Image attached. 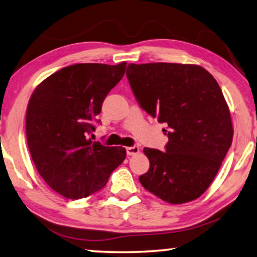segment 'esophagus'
<instances>
[{
	"mask_svg": "<svg viewBox=\"0 0 257 257\" xmlns=\"http://www.w3.org/2000/svg\"><path fill=\"white\" fill-rule=\"evenodd\" d=\"M139 151H140V148H139L138 146L127 147V148H126V154H127L128 156H134V155L139 154Z\"/></svg>",
	"mask_w": 257,
	"mask_h": 257,
	"instance_id": "1",
	"label": "esophagus"
}]
</instances>
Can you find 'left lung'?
<instances>
[{"label":"left lung","mask_w":257,"mask_h":257,"mask_svg":"<svg viewBox=\"0 0 257 257\" xmlns=\"http://www.w3.org/2000/svg\"><path fill=\"white\" fill-rule=\"evenodd\" d=\"M126 76L141 108L167 124L165 151L145 148L150 167L139 180L170 204L207 190L232 144L229 107L211 74L197 65L130 64Z\"/></svg>","instance_id":"obj_1"}]
</instances>
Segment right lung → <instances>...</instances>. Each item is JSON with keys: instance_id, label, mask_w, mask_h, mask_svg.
<instances>
[{"instance_id": "obj_1", "label": "right lung", "mask_w": 257, "mask_h": 257, "mask_svg": "<svg viewBox=\"0 0 257 257\" xmlns=\"http://www.w3.org/2000/svg\"><path fill=\"white\" fill-rule=\"evenodd\" d=\"M118 65L76 64L39 84L29 99L26 136L29 153L50 188L79 199L106 186L124 162L123 147H107L89 139L104 98L125 74Z\"/></svg>"}]
</instances>
